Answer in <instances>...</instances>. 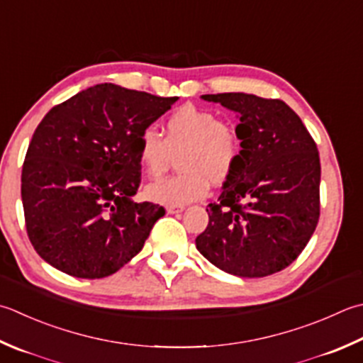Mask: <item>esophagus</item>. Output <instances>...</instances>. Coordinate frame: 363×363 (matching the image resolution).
Returning <instances> with one entry per match:
<instances>
[{
    "label": "esophagus",
    "mask_w": 363,
    "mask_h": 363,
    "mask_svg": "<svg viewBox=\"0 0 363 363\" xmlns=\"http://www.w3.org/2000/svg\"><path fill=\"white\" fill-rule=\"evenodd\" d=\"M184 211V206H167L168 214H179Z\"/></svg>",
    "instance_id": "1"
}]
</instances>
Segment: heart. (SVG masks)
Segmentation results:
<instances>
[{
    "label": "heart",
    "instance_id": "b5f03b06",
    "mask_svg": "<svg viewBox=\"0 0 363 363\" xmlns=\"http://www.w3.org/2000/svg\"><path fill=\"white\" fill-rule=\"evenodd\" d=\"M177 159L179 173L146 187L149 200L182 206L203 198L212 184H223L240 157L236 127L216 113L184 105L173 111L162 135L146 127L138 137V160L149 177L163 174Z\"/></svg>",
    "mask_w": 363,
    "mask_h": 363
}]
</instances>
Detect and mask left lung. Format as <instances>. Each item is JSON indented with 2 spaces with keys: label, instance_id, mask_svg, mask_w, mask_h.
Here are the masks:
<instances>
[{
  "label": "left lung",
  "instance_id": "1",
  "mask_svg": "<svg viewBox=\"0 0 363 363\" xmlns=\"http://www.w3.org/2000/svg\"><path fill=\"white\" fill-rule=\"evenodd\" d=\"M201 99L238 113L240 157L217 203L206 209L209 223L195 239L198 252L244 279L280 272L302 253L319 220L316 143L279 99L245 92Z\"/></svg>",
  "mask_w": 363,
  "mask_h": 363
}]
</instances>
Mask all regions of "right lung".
<instances>
[{
	"label": "right lung",
	"mask_w": 363,
	"mask_h": 363,
	"mask_svg": "<svg viewBox=\"0 0 363 363\" xmlns=\"http://www.w3.org/2000/svg\"><path fill=\"white\" fill-rule=\"evenodd\" d=\"M176 101L102 83L40 121L21 169V201L28 238L50 266L104 279L143 248L165 209L132 200L138 137Z\"/></svg>",
	"instance_id": "add662e5"
}]
</instances>
